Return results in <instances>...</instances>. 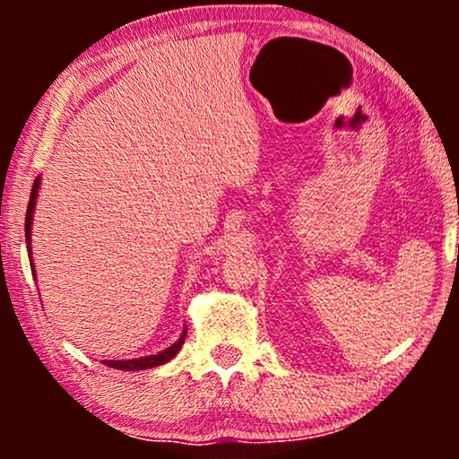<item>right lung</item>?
I'll return each mask as SVG.
<instances>
[{"instance_id": "1", "label": "right lung", "mask_w": 459, "mask_h": 459, "mask_svg": "<svg viewBox=\"0 0 459 459\" xmlns=\"http://www.w3.org/2000/svg\"><path fill=\"white\" fill-rule=\"evenodd\" d=\"M39 186H41V175L35 179L33 190H30V198H29V206H27V217H24V238H27V250H29V261H30V272L35 275V265H33V250H30V228H33V215H35V204H37V196H39ZM186 325L181 336L175 341L171 347H167L165 351H159L156 355H148V357H135V359H104V366L115 368V369H125V372H137V369H150V368H159L162 363L171 361L175 355L179 353L181 344L186 341Z\"/></svg>"}]
</instances>
